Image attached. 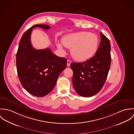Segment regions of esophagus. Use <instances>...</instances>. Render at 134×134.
Instances as JSON below:
<instances>
[{
  "mask_svg": "<svg viewBox=\"0 0 134 134\" xmlns=\"http://www.w3.org/2000/svg\"><path fill=\"white\" fill-rule=\"evenodd\" d=\"M71 61L70 60H68V61H67V65L68 66H70V65H71Z\"/></svg>",
  "mask_w": 134,
  "mask_h": 134,
  "instance_id": "1",
  "label": "esophagus"
}]
</instances>
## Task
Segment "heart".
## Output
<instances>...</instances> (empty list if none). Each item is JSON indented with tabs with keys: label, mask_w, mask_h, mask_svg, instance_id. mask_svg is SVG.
Masks as SVG:
<instances>
[{
	"label": "heart",
	"mask_w": 134,
	"mask_h": 134,
	"mask_svg": "<svg viewBox=\"0 0 134 134\" xmlns=\"http://www.w3.org/2000/svg\"><path fill=\"white\" fill-rule=\"evenodd\" d=\"M62 43L65 47L71 49V54L75 60L85 61L96 54L98 40L94 34L79 32L65 36L62 38ZM57 45L59 49L63 51L61 44L58 43Z\"/></svg>",
	"instance_id": "obj_1"
}]
</instances>
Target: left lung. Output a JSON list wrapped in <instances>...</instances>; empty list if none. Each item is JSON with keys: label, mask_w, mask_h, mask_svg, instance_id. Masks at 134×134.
Wrapping results in <instances>:
<instances>
[{"label": "left lung", "mask_w": 134, "mask_h": 134, "mask_svg": "<svg viewBox=\"0 0 134 134\" xmlns=\"http://www.w3.org/2000/svg\"><path fill=\"white\" fill-rule=\"evenodd\" d=\"M96 55L84 62L71 64L73 71V85L79 96L90 97L96 94L103 87L111 63L110 43L102 32Z\"/></svg>", "instance_id": "obj_1"}]
</instances>
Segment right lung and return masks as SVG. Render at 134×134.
I'll use <instances>...</instances> for the list:
<instances>
[{"mask_svg":"<svg viewBox=\"0 0 134 134\" xmlns=\"http://www.w3.org/2000/svg\"><path fill=\"white\" fill-rule=\"evenodd\" d=\"M36 27L51 28L47 25L37 24L23 34L16 53V68L23 88L33 96L42 97L53 89L60 74L66 68L67 60L58 57L48 48L37 50L32 47L30 37Z\"/></svg>","mask_w":134,"mask_h":134,"instance_id":"add662e5","label":"right lung"}]
</instances>
